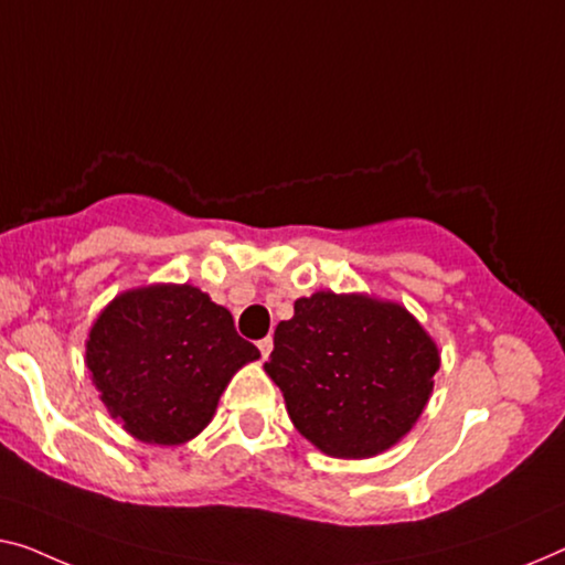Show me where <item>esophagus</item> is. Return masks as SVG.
Here are the masks:
<instances>
[{
    "label": "esophagus",
    "instance_id": "esophagus-1",
    "mask_svg": "<svg viewBox=\"0 0 565 565\" xmlns=\"http://www.w3.org/2000/svg\"><path fill=\"white\" fill-rule=\"evenodd\" d=\"M256 348H258V352H260V358H268V355H271V350H274V340H271V337H264V340H258L256 342Z\"/></svg>",
    "mask_w": 565,
    "mask_h": 565
}]
</instances>
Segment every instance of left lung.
<instances>
[{"instance_id": "1", "label": "left lung", "mask_w": 565, "mask_h": 565, "mask_svg": "<svg viewBox=\"0 0 565 565\" xmlns=\"http://www.w3.org/2000/svg\"><path fill=\"white\" fill-rule=\"evenodd\" d=\"M436 370L439 350L401 305L332 291L297 299L266 363L297 431L340 459L373 457L406 436Z\"/></svg>"}]
</instances>
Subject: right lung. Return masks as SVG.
I'll return each instance as SVG.
<instances>
[{
  "mask_svg": "<svg viewBox=\"0 0 565 565\" xmlns=\"http://www.w3.org/2000/svg\"><path fill=\"white\" fill-rule=\"evenodd\" d=\"M256 344L231 311L190 284H157L116 297L86 342L100 401L147 444H182L210 424L217 398Z\"/></svg>",
  "mask_w": 565,
  "mask_h": 565,
  "instance_id": "obj_1",
  "label": "right lung"
}]
</instances>
